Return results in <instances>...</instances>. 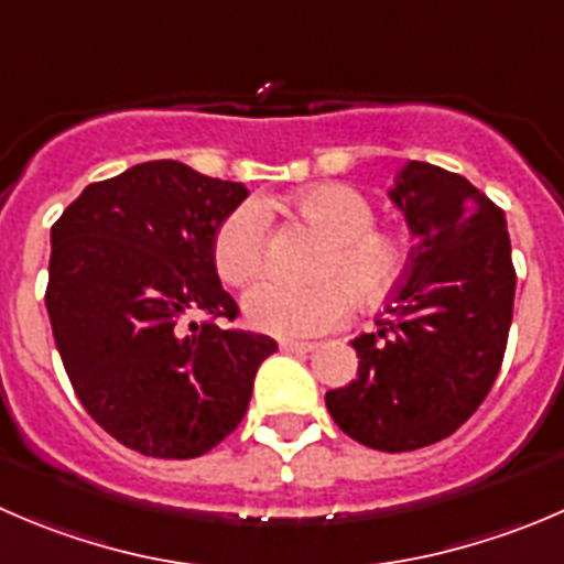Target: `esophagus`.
Instances as JSON below:
<instances>
[{
    "label": "esophagus",
    "mask_w": 564,
    "mask_h": 564,
    "mask_svg": "<svg viewBox=\"0 0 564 564\" xmlns=\"http://www.w3.org/2000/svg\"><path fill=\"white\" fill-rule=\"evenodd\" d=\"M316 344L314 341H281V349L283 352H292V355H305V352H311V349H314Z\"/></svg>",
    "instance_id": "obj_1"
}]
</instances>
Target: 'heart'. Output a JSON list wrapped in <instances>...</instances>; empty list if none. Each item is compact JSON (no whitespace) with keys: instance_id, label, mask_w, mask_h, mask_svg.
<instances>
[{"instance_id":"b5f03b06","label":"heart","mask_w":564,"mask_h":564,"mask_svg":"<svg viewBox=\"0 0 564 564\" xmlns=\"http://www.w3.org/2000/svg\"><path fill=\"white\" fill-rule=\"evenodd\" d=\"M300 215L319 228L330 248L316 264L311 286L267 281L250 289L245 314L250 325L278 338H308L344 325L352 314V294L360 303L386 297L408 267V245L399 234L380 231L377 212L360 189L325 182L294 195ZM270 245V212L261 200H242L215 231L217 275L245 286L264 272Z\"/></svg>"}]
</instances>
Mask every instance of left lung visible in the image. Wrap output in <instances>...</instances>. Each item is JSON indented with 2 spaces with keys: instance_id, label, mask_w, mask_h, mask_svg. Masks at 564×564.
I'll list each match as a JSON object with an SVG mask.
<instances>
[{
  "instance_id": "1",
  "label": "left lung",
  "mask_w": 564,
  "mask_h": 564,
  "mask_svg": "<svg viewBox=\"0 0 564 564\" xmlns=\"http://www.w3.org/2000/svg\"><path fill=\"white\" fill-rule=\"evenodd\" d=\"M391 200L415 245L377 330L352 341L358 377L325 393L338 427L380 452L449 438L485 402L507 349L516 267L505 212L468 178L408 162Z\"/></svg>"
}]
</instances>
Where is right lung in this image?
<instances>
[{"label":"right lung","mask_w":564,"mask_h":564,"mask_svg":"<svg viewBox=\"0 0 564 564\" xmlns=\"http://www.w3.org/2000/svg\"><path fill=\"white\" fill-rule=\"evenodd\" d=\"M248 198L173 160L87 184L52 226L46 311L76 397L118 444L162 460L215 449L242 421L261 333L217 278L215 231ZM206 315L193 323L189 315Z\"/></svg>","instance_id":"1"}]
</instances>
